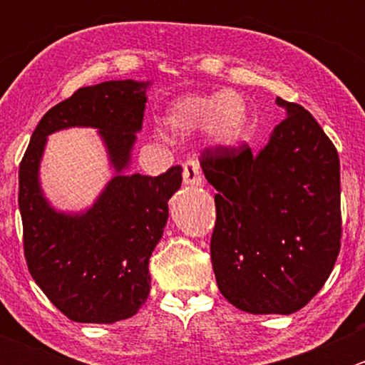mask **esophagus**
Masks as SVG:
<instances>
[{"label": "esophagus", "mask_w": 365, "mask_h": 365, "mask_svg": "<svg viewBox=\"0 0 365 365\" xmlns=\"http://www.w3.org/2000/svg\"><path fill=\"white\" fill-rule=\"evenodd\" d=\"M201 182H203V176H201V168L197 160H185V164H183V183L185 185H200Z\"/></svg>", "instance_id": "34e87169"}]
</instances>
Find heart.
<instances>
[{
  "label": "heart",
  "instance_id": "obj_1",
  "mask_svg": "<svg viewBox=\"0 0 365 365\" xmlns=\"http://www.w3.org/2000/svg\"><path fill=\"white\" fill-rule=\"evenodd\" d=\"M165 125L175 132H192L208 127L220 146L235 145L247 125V108L233 91H217L208 97H183L165 114Z\"/></svg>",
  "mask_w": 365,
  "mask_h": 365
}]
</instances>
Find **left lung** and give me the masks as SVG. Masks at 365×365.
<instances>
[{
	"label": "left lung",
	"instance_id": "1",
	"mask_svg": "<svg viewBox=\"0 0 365 365\" xmlns=\"http://www.w3.org/2000/svg\"><path fill=\"white\" fill-rule=\"evenodd\" d=\"M288 116L268 145L215 146L201 169L215 194L210 242L217 286L252 314H292L329 279L341 249L339 155L312 114L277 98Z\"/></svg>",
	"mask_w": 365,
	"mask_h": 365
}]
</instances>
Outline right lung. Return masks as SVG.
I'll use <instances>...</instances> for the list:
<instances>
[{"label":"right lung","instance_id":"obj_1","mask_svg":"<svg viewBox=\"0 0 365 365\" xmlns=\"http://www.w3.org/2000/svg\"><path fill=\"white\" fill-rule=\"evenodd\" d=\"M148 84L128 79L79 88L43 114L21 160L26 264L72 322L127 319L148 298L150 256L168 222V201L182 185L180 165L159 176L123 173L141 130ZM68 126L98 128L117 171L96 205L79 216L56 212L38 183L46 135Z\"/></svg>","mask_w":365,"mask_h":365}]
</instances>
